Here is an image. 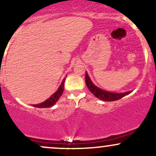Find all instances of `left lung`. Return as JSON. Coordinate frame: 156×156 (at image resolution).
<instances>
[{
    "label": "left lung",
    "mask_w": 156,
    "mask_h": 156,
    "mask_svg": "<svg viewBox=\"0 0 156 156\" xmlns=\"http://www.w3.org/2000/svg\"><path fill=\"white\" fill-rule=\"evenodd\" d=\"M86 83L87 87L89 88L91 93L94 95L97 98H98L101 100L103 101H108V102H112V101H115L118 99H121L122 97H123L126 95L129 94L132 92V91H127V92L124 93H113V92H110V91H105L97 87L92 83L90 78L88 76L87 73L86 72Z\"/></svg>",
    "instance_id": "obj_1"
}]
</instances>
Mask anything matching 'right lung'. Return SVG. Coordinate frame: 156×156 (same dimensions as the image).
<instances>
[{
	"label": "right lung",
	"instance_id": "right-lung-1",
	"mask_svg": "<svg viewBox=\"0 0 156 156\" xmlns=\"http://www.w3.org/2000/svg\"><path fill=\"white\" fill-rule=\"evenodd\" d=\"M65 78H64V80L62 82L61 85L59 87V89L55 93L52 95L51 97H50L48 99H46V101H44V102L40 103V104L37 105H33V107L35 108H50V107L53 106L56 102H57L59 99V97L62 95L63 91H64V86H65Z\"/></svg>",
	"mask_w": 156,
	"mask_h": 156
}]
</instances>
